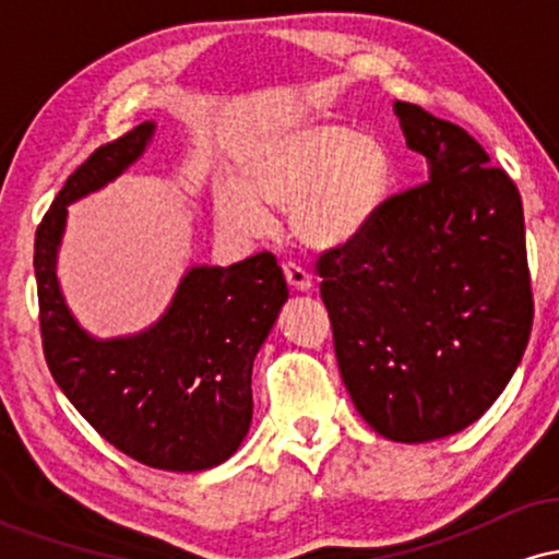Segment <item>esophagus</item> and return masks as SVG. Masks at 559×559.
Segmentation results:
<instances>
[{"label": "esophagus", "mask_w": 559, "mask_h": 559, "mask_svg": "<svg viewBox=\"0 0 559 559\" xmlns=\"http://www.w3.org/2000/svg\"><path fill=\"white\" fill-rule=\"evenodd\" d=\"M284 278L286 284L294 288V292H310L312 288V275L305 271V267L294 265V262H284Z\"/></svg>", "instance_id": "obj_1"}]
</instances>
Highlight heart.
Listing matches in <instances>:
<instances>
[{
  "instance_id": "obj_1",
  "label": "heart",
  "mask_w": 559,
  "mask_h": 559,
  "mask_svg": "<svg viewBox=\"0 0 559 559\" xmlns=\"http://www.w3.org/2000/svg\"><path fill=\"white\" fill-rule=\"evenodd\" d=\"M391 157L373 133L310 120L260 141L241 163V183L215 189V221L226 234L258 239L271 230L267 207L288 210L294 236L307 247L355 241L383 210Z\"/></svg>"
}]
</instances>
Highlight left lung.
Wrapping results in <instances>:
<instances>
[{"label": "left lung", "mask_w": 559, "mask_h": 559, "mask_svg": "<svg viewBox=\"0 0 559 559\" xmlns=\"http://www.w3.org/2000/svg\"><path fill=\"white\" fill-rule=\"evenodd\" d=\"M428 181L389 197L355 241L318 258L342 381L402 444L460 433L497 402L534 325L523 202L471 133L394 102Z\"/></svg>", "instance_id": "obj_1"}]
</instances>
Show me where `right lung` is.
<instances>
[{"label":"right lung","instance_id":"right-lung-1","mask_svg":"<svg viewBox=\"0 0 559 559\" xmlns=\"http://www.w3.org/2000/svg\"><path fill=\"white\" fill-rule=\"evenodd\" d=\"M146 120L73 170L36 228L38 323L49 373L102 439L141 465L194 473L226 463L252 423V362L288 288L271 252L186 271L165 316L136 336L94 338L57 281L68 204L144 155Z\"/></svg>","mask_w":559,"mask_h":559}]
</instances>
